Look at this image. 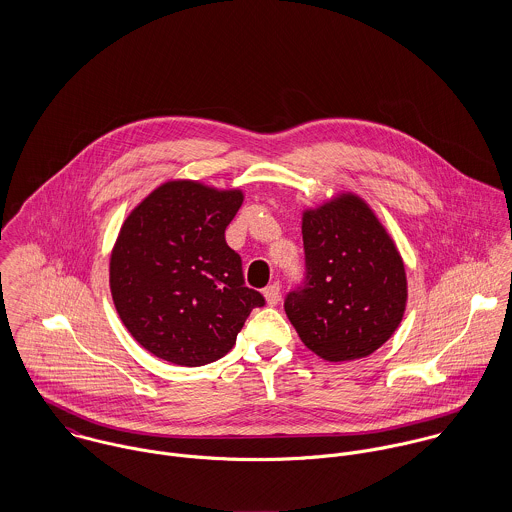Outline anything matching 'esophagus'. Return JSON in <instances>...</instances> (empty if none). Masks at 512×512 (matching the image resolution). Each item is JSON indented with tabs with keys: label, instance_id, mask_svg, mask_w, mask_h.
I'll use <instances>...</instances> for the list:
<instances>
[{
	"label": "esophagus",
	"instance_id": "34e87169",
	"mask_svg": "<svg viewBox=\"0 0 512 512\" xmlns=\"http://www.w3.org/2000/svg\"><path fill=\"white\" fill-rule=\"evenodd\" d=\"M264 297H266L268 305H278V301H280V284H278V282L270 284V286L264 290Z\"/></svg>",
	"mask_w": 512,
	"mask_h": 512
}]
</instances>
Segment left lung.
<instances>
[{
    "mask_svg": "<svg viewBox=\"0 0 512 512\" xmlns=\"http://www.w3.org/2000/svg\"><path fill=\"white\" fill-rule=\"evenodd\" d=\"M303 282L284 309L303 345L329 363L368 357L406 309L404 262L363 199L341 195L303 213Z\"/></svg>",
    "mask_w": 512,
    "mask_h": 512,
    "instance_id": "8db88e82",
    "label": "left lung"
}]
</instances>
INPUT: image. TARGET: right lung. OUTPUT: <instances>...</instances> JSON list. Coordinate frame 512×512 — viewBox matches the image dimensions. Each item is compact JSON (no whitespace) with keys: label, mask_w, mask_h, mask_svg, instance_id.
I'll return each instance as SVG.
<instances>
[{"label":"right lung","mask_w":512,"mask_h":512,"mask_svg":"<svg viewBox=\"0 0 512 512\" xmlns=\"http://www.w3.org/2000/svg\"><path fill=\"white\" fill-rule=\"evenodd\" d=\"M240 191L167 181L120 228L110 258V290L132 337L167 363L219 361L262 293L244 286L242 260L224 230Z\"/></svg>","instance_id":"add662e5"}]
</instances>
